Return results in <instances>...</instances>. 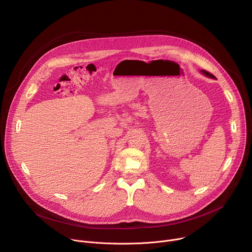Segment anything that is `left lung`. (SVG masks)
Masks as SVG:
<instances>
[{"label": "left lung", "mask_w": 252, "mask_h": 252, "mask_svg": "<svg viewBox=\"0 0 252 252\" xmlns=\"http://www.w3.org/2000/svg\"><path fill=\"white\" fill-rule=\"evenodd\" d=\"M200 73H201V74H203L205 77H208V78H212V79H215V77H214L212 74H210L209 71H207V70H205V69H201V70H200Z\"/></svg>", "instance_id": "8db88e82"}]
</instances>
